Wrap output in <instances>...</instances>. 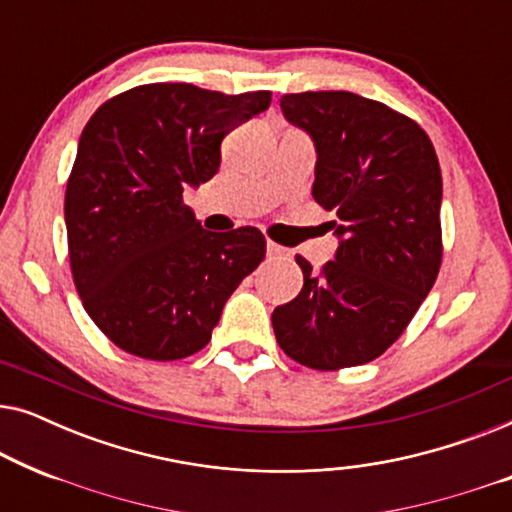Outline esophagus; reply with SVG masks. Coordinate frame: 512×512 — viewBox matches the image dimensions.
I'll return each instance as SVG.
<instances>
[{
	"label": "esophagus",
	"instance_id": "1",
	"mask_svg": "<svg viewBox=\"0 0 512 512\" xmlns=\"http://www.w3.org/2000/svg\"><path fill=\"white\" fill-rule=\"evenodd\" d=\"M265 251H268V256H284V247H279L275 242L265 244Z\"/></svg>",
	"mask_w": 512,
	"mask_h": 512
}]
</instances>
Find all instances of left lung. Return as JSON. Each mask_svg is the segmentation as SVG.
I'll list each match as a JSON object with an SVG mask.
<instances>
[{
    "label": "left lung",
    "instance_id": "8db88e82",
    "mask_svg": "<svg viewBox=\"0 0 512 512\" xmlns=\"http://www.w3.org/2000/svg\"><path fill=\"white\" fill-rule=\"evenodd\" d=\"M279 107L317 151L312 198L335 214L338 251L321 272L296 256L303 289L272 312L275 338L307 368L361 366L396 342L438 277V156L415 121L347 90Z\"/></svg>",
    "mask_w": 512,
    "mask_h": 512
}]
</instances>
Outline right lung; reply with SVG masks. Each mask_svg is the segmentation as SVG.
<instances>
[{
    "label": "right lung",
    "instance_id": "right-lung-1",
    "mask_svg": "<svg viewBox=\"0 0 512 512\" xmlns=\"http://www.w3.org/2000/svg\"><path fill=\"white\" fill-rule=\"evenodd\" d=\"M270 100L268 90L149 83L90 116L65 193L69 263L83 307L116 347L151 361L200 352L263 261L261 230H205L181 195L219 172L223 137Z\"/></svg>",
    "mask_w": 512,
    "mask_h": 512
}]
</instances>
